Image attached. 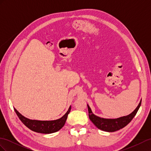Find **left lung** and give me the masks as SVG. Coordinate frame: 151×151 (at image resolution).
I'll return each instance as SVG.
<instances>
[{"instance_id":"obj_1","label":"left lung","mask_w":151,"mask_h":151,"mask_svg":"<svg viewBox=\"0 0 151 151\" xmlns=\"http://www.w3.org/2000/svg\"><path fill=\"white\" fill-rule=\"evenodd\" d=\"M141 102L142 99L137 107L129 115L122 116L118 118H114V119H112V118L111 119V118H103L95 115L93 113L91 108L88 104L89 119L93 123V124L100 130L108 132H115L125 127L132 121L137 113L141 105Z\"/></svg>"}]
</instances>
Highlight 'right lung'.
<instances>
[{"instance_id":"obj_1","label":"right lung","mask_w":151,"mask_h":151,"mask_svg":"<svg viewBox=\"0 0 151 151\" xmlns=\"http://www.w3.org/2000/svg\"><path fill=\"white\" fill-rule=\"evenodd\" d=\"M17 116L20 120L23 123V124L27 127L35 132L40 134H52L60 130L64 126L68 113L71 109V106L68 108L67 113L62 117L57 120H50V121H41L36 120H30L27 118L18 111L17 109L14 108Z\"/></svg>"}]
</instances>
